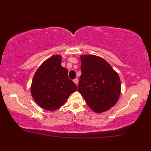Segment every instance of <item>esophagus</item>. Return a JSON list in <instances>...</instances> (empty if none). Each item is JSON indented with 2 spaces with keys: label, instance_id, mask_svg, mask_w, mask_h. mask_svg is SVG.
<instances>
[{
  "label": "esophagus",
  "instance_id": "esophagus-1",
  "mask_svg": "<svg viewBox=\"0 0 151 151\" xmlns=\"http://www.w3.org/2000/svg\"><path fill=\"white\" fill-rule=\"evenodd\" d=\"M78 78H75V79L73 80V82H75L76 85H77V84H78Z\"/></svg>",
  "mask_w": 151,
  "mask_h": 151
}]
</instances>
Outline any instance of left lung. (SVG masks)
<instances>
[{"mask_svg":"<svg viewBox=\"0 0 151 151\" xmlns=\"http://www.w3.org/2000/svg\"><path fill=\"white\" fill-rule=\"evenodd\" d=\"M78 90L91 110L102 113L116 104L121 93L118 74L106 61L95 55H82Z\"/></svg>","mask_w":151,"mask_h":151,"instance_id":"left-lung-1","label":"left lung"}]
</instances>
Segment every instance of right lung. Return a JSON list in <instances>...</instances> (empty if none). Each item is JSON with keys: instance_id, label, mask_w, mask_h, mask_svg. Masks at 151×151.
I'll return each mask as SVG.
<instances>
[{"instance_id": "add662e5", "label": "right lung", "mask_w": 151, "mask_h": 151, "mask_svg": "<svg viewBox=\"0 0 151 151\" xmlns=\"http://www.w3.org/2000/svg\"><path fill=\"white\" fill-rule=\"evenodd\" d=\"M61 62V56L49 58L38 68L32 82V96L36 103L46 110L59 108L77 89Z\"/></svg>"}]
</instances>
